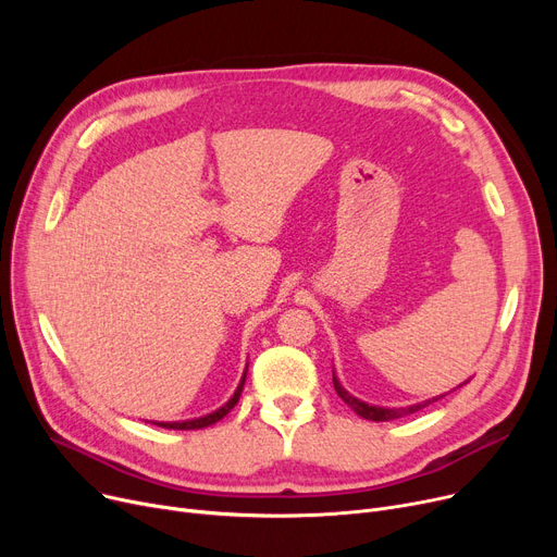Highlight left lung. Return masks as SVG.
I'll return each instance as SVG.
<instances>
[{"label": "left lung", "mask_w": 557, "mask_h": 557, "mask_svg": "<svg viewBox=\"0 0 557 557\" xmlns=\"http://www.w3.org/2000/svg\"><path fill=\"white\" fill-rule=\"evenodd\" d=\"M334 388H336L338 397H341L349 408H352V411H355L357 416H361L363 420H372V422H388V420H397V418H404V416H411V413L420 411V408H424V406H429V404H431V399H429V401L413 404V406H406V408L370 406V404H366V401H361V399H357V397L349 395V393H347V391L336 382V376H334ZM435 399H437V397H435Z\"/></svg>", "instance_id": "left-lung-1"}]
</instances>
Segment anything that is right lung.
I'll list each match as a JSON object with an SVG mask.
<instances>
[{"mask_svg": "<svg viewBox=\"0 0 557 557\" xmlns=\"http://www.w3.org/2000/svg\"><path fill=\"white\" fill-rule=\"evenodd\" d=\"M244 382H246V372L242 376V384L237 386V391H234V395L221 408H216L214 413H208V416H202V418H194V420H185V422H160L158 426H164V429H202V426H210V424L219 422L221 418H225L232 411L234 404L239 401L242 391H244Z\"/></svg>", "mask_w": 557, "mask_h": 557, "instance_id": "obj_1", "label": "right lung"}]
</instances>
